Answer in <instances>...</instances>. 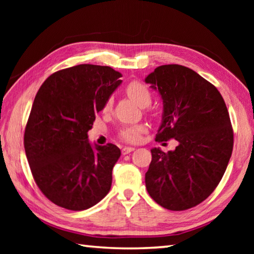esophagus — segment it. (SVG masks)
Listing matches in <instances>:
<instances>
[{"label":"esophagus","instance_id":"1","mask_svg":"<svg viewBox=\"0 0 254 254\" xmlns=\"http://www.w3.org/2000/svg\"><path fill=\"white\" fill-rule=\"evenodd\" d=\"M132 151H134V148H132V147H124L122 149V154H127V153H130Z\"/></svg>","mask_w":254,"mask_h":254}]
</instances>
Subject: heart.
Instances as JSON below:
<instances>
[{"instance_id":"b5f03b06","label":"heart","mask_w":254,"mask_h":254,"mask_svg":"<svg viewBox=\"0 0 254 254\" xmlns=\"http://www.w3.org/2000/svg\"><path fill=\"white\" fill-rule=\"evenodd\" d=\"M126 92L131 100L140 106H148L151 102V93L149 88L140 80H131L126 86ZM112 107V98H107L103 105V112H110ZM147 131L144 124H133V126L123 127L119 132L120 139L127 143H136L141 139V135Z\"/></svg>"}]
</instances>
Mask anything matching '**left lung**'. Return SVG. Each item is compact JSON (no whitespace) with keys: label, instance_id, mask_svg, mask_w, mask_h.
I'll use <instances>...</instances> for the list:
<instances>
[{"label":"left lung","instance_id":"8db88e82","mask_svg":"<svg viewBox=\"0 0 254 254\" xmlns=\"http://www.w3.org/2000/svg\"><path fill=\"white\" fill-rule=\"evenodd\" d=\"M145 83L157 89L163 103L156 141H178L174 151L151 149L145 187L167 209L195 207L220 184L233 150L225 102L213 84L185 66H159Z\"/></svg>","mask_w":254,"mask_h":254}]
</instances>
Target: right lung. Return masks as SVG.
<instances>
[{"label": "right lung", "instance_id": "right-lung-1", "mask_svg": "<svg viewBox=\"0 0 254 254\" xmlns=\"http://www.w3.org/2000/svg\"><path fill=\"white\" fill-rule=\"evenodd\" d=\"M109 66L83 64L54 72L34 97L24 131V150L34 182L47 198L84 210L110 191L117 145L92 147L87 132L122 83Z\"/></svg>", "mask_w": 254, "mask_h": 254}]
</instances>
